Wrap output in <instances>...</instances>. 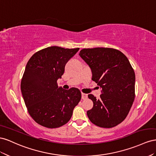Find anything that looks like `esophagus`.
Instances as JSON below:
<instances>
[{"mask_svg":"<svg viewBox=\"0 0 156 156\" xmlns=\"http://www.w3.org/2000/svg\"><path fill=\"white\" fill-rule=\"evenodd\" d=\"M87 95L86 94V93H82V99L83 100H85V99H87Z\"/></svg>","mask_w":156,"mask_h":156,"instance_id":"esophagus-1","label":"esophagus"}]
</instances>
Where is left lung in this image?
Wrapping results in <instances>:
<instances>
[{
	"mask_svg": "<svg viewBox=\"0 0 156 156\" xmlns=\"http://www.w3.org/2000/svg\"><path fill=\"white\" fill-rule=\"evenodd\" d=\"M79 55L90 66L92 80L102 88L99 99L88 95L93 107L87 115L95 126L112 128L127 117L135 97V74L127 57L110 48H84Z\"/></svg>",
	"mask_w": 156,
	"mask_h": 156,
	"instance_id": "left-lung-1",
	"label": "left lung"
}]
</instances>
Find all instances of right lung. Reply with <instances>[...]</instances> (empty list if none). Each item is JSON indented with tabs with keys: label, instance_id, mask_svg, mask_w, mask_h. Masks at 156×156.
Wrapping results in <instances>:
<instances>
[{
	"label": "right lung",
	"instance_id": "add662e5",
	"mask_svg": "<svg viewBox=\"0 0 156 156\" xmlns=\"http://www.w3.org/2000/svg\"><path fill=\"white\" fill-rule=\"evenodd\" d=\"M79 49L48 47L34 53L27 63L21 90L29 114L39 125L50 129L64 126L81 100L78 89L63 90L57 82Z\"/></svg>",
	"mask_w": 156,
	"mask_h": 156
}]
</instances>
